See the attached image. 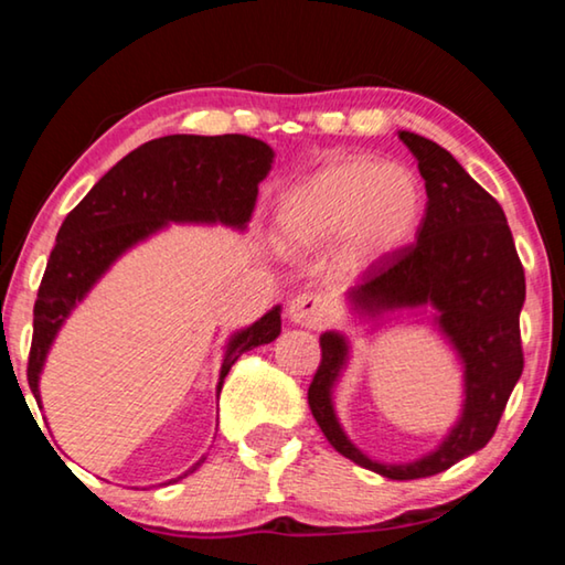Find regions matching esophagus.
I'll use <instances>...</instances> for the list:
<instances>
[{
  "mask_svg": "<svg viewBox=\"0 0 565 565\" xmlns=\"http://www.w3.org/2000/svg\"><path fill=\"white\" fill-rule=\"evenodd\" d=\"M329 317V303L317 291L296 294L289 301V319L303 329H319Z\"/></svg>",
  "mask_w": 565,
  "mask_h": 565,
  "instance_id": "esophagus-1",
  "label": "esophagus"
}]
</instances>
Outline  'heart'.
Instances as JSON below:
<instances>
[{"label":"heart","mask_w":565,"mask_h":565,"mask_svg":"<svg viewBox=\"0 0 565 565\" xmlns=\"http://www.w3.org/2000/svg\"><path fill=\"white\" fill-rule=\"evenodd\" d=\"M418 179L371 157H343L313 171L281 196L279 234L291 248L333 242L351 232L359 256L394 252L420 218Z\"/></svg>","instance_id":"obj_1"}]
</instances>
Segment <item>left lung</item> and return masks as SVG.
I'll use <instances>...</instances> for the list:
<instances>
[{
	"label": "left lung",
	"instance_id": "obj_1",
	"mask_svg": "<svg viewBox=\"0 0 565 565\" xmlns=\"http://www.w3.org/2000/svg\"><path fill=\"white\" fill-rule=\"evenodd\" d=\"M398 139L426 181V214L416 242L381 256L347 291L353 311L376 319L398 309H434V323L463 363V411L436 451L411 463H381L349 441L333 411V386L349 359L339 331L321 333V363L309 406L341 456L394 481L436 476L491 441L521 379L519 317L525 276L501 204L436 141L414 131Z\"/></svg>",
	"mask_w": 565,
	"mask_h": 565
}]
</instances>
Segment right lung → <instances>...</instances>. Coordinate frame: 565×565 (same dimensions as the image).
Wrapping results in <instances>:
<instances>
[{
    "mask_svg": "<svg viewBox=\"0 0 565 565\" xmlns=\"http://www.w3.org/2000/svg\"><path fill=\"white\" fill-rule=\"evenodd\" d=\"M271 161L274 149L244 134H171L134 149L94 184L66 214L36 294L26 366L36 404L42 406L40 374L56 333L109 266L169 222L246 228ZM279 333L281 306L236 331L228 339L216 394H222L228 369L242 353L271 343Z\"/></svg>",
    "mask_w": 565,
    "mask_h": 565,
    "instance_id": "right-lung-1",
    "label": "right lung"
}]
</instances>
